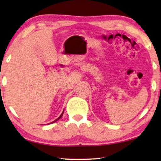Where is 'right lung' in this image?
<instances>
[{"instance_id": "right-lung-1", "label": "right lung", "mask_w": 161, "mask_h": 161, "mask_svg": "<svg viewBox=\"0 0 161 161\" xmlns=\"http://www.w3.org/2000/svg\"><path fill=\"white\" fill-rule=\"evenodd\" d=\"M63 114H64V111H63V113L61 114V116H59V117H58V119H56V120H55V121H53V122H51V123H53V122H56V121H57V120H58V119H60V118L61 117V116H63Z\"/></svg>"}]
</instances>
